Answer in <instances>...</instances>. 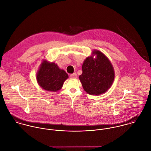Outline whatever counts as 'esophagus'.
I'll use <instances>...</instances> for the list:
<instances>
[{
	"instance_id": "1",
	"label": "esophagus",
	"mask_w": 151,
	"mask_h": 151,
	"mask_svg": "<svg viewBox=\"0 0 151 151\" xmlns=\"http://www.w3.org/2000/svg\"><path fill=\"white\" fill-rule=\"evenodd\" d=\"M70 77L71 78H75V79H76V78H77V74H76V73H73V74H71V75H70Z\"/></svg>"
}]
</instances>
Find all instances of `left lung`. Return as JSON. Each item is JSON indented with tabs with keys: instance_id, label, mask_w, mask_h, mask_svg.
I'll list each match as a JSON object with an SVG mask.
<instances>
[{
	"instance_id": "1",
	"label": "left lung",
	"mask_w": 151,
	"mask_h": 151,
	"mask_svg": "<svg viewBox=\"0 0 151 151\" xmlns=\"http://www.w3.org/2000/svg\"><path fill=\"white\" fill-rule=\"evenodd\" d=\"M96 56L95 58L93 56ZM79 80L84 90L90 95L99 96L109 89L114 81L115 71L108 58L100 51L94 50L84 60Z\"/></svg>"
}]
</instances>
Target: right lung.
I'll return each instance as SVG.
<instances>
[{
  "label": "right lung",
  "instance_id": "right-lung-1",
  "mask_svg": "<svg viewBox=\"0 0 151 151\" xmlns=\"http://www.w3.org/2000/svg\"><path fill=\"white\" fill-rule=\"evenodd\" d=\"M36 78L41 88L48 91L56 92L61 89L64 82L68 78V75L57 64L43 60L37 72Z\"/></svg>",
  "mask_w": 151,
  "mask_h": 151
}]
</instances>
